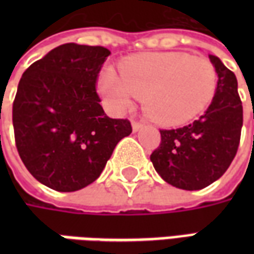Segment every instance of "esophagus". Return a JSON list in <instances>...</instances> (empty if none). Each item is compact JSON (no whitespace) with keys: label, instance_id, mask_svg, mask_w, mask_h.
I'll return each instance as SVG.
<instances>
[{"label":"esophagus","instance_id":"obj_1","mask_svg":"<svg viewBox=\"0 0 254 254\" xmlns=\"http://www.w3.org/2000/svg\"><path fill=\"white\" fill-rule=\"evenodd\" d=\"M144 127V122L143 121H137V120H133L132 121V127L134 132H137L138 129H141Z\"/></svg>","mask_w":254,"mask_h":254}]
</instances>
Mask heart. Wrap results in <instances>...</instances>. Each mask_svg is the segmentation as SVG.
Returning a JSON list of instances; mask_svg holds the SVG:
<instances>
[{
    "label": "heart",
    "mask_w": 254,
    "mask_h": 254,
    "mask_svg": "<svg viewBox=\"0 0 254 254\" xmlns=\"http://www.w3.org/2000/svg\"><path fill=\"white\" fill-rule=\"evenodd\" d=\"M120 69L121 74L103 70L100 94L117 110L127 109L134 96L143 99L148 116L162 125H180L198 116L218 84L212 63L188 53L140 54L124 60Z\"/></svg>",
    "instance_id": "1"
}]
</instances>
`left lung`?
I'll return each mask as SVG.
<instances>
[{"instance_id":"obj_1","label":"left lung","mask_w":254,"mask_h":254,"mask_svg":"<svg viewBox=\"0 0 254 254\" xmlns=\"http://www.w3.org/2000/svg\"><path fill=\"white\" fill-rule=\"evenodd\" d=\"M218 85L205 113L187 127L160 129V144L151 154L155 170L173 187L198 190L219 180L238 151L244 122L237 77L211 56Z\"/></svg>"}]
</instances>
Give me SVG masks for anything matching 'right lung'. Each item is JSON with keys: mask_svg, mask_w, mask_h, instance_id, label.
<instances>
[{"mask_svg": "<svg viewBox=\"0 0 254 254\" xmlns=\"http://www.w3.org/2000/svg\"><path fill=\"white\" fill-rule=\"evenodd\" d=\"M110 50L66 43L23 73L13 100L14 141L27 170L58 191H76L100 176L129 120L106 116L96 92Z\"/></svg>", "mask_w": 254, "mask_h": 254, "instance_id": "right-lung-1", "label": "right lung"}]
</instances>
